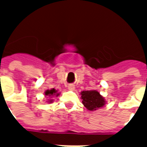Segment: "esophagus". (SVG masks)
Masks as SVG:
<instances>
[{"instance_id": "esophagus-1", "label": "esophagus", "mask_w": 147, "mask_h": 147, "mask_svg": "<svg viewBox=\"0 0 147 147\" xmlns=\"http://www.w3.org/2000/svg\"><path fill=\"white\" fill-rule=\"evenodd\" d=\"M68 89L70 90H73L75 89V86H74V85H69L68 86Z\"/></svg>"}]
</instances>
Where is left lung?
Masks as SVG:
<instances>
[{"instance_id": "1", "label": "left lung", "mask_w": 147, "mask_h": 147, "mask_svg": "<svg viewBox=\"0 0 147 147\" xmlns=\"http://www.w3.org/2000/svg\"><path fill=\"white\" fill-rule=\"evenodd\" d=\"M83 104L88 110H96L97 109L103 107L105 101L100 93L97 90H84L81 92Z\"/></svg>"}]
</instances>
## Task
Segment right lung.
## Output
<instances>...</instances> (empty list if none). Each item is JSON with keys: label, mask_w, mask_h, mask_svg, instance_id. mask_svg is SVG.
<instances>
[{"label": "right lung", "mask_w": 147, "mask_h": 147, "mask_svg": "<svg viewBox=\"0 0 147 147\" xmlns=\"http://www.w3.org/2000/svg\"><path fill=\"white\" fill-rule=\"evenodd\" d=\"M45 95L50 97V98H52L53 96H56L57 97V96L59 95V93H57V90H56L54 88H53L51 90H47L45 92Z\"/></svg>", "instance_id": "1"}]
</instances>
